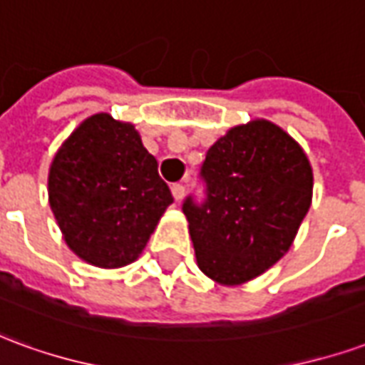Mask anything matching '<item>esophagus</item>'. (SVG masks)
<instances>
[{
  "label": "esophagus",
  "instance_id": "1",
  "mask_svg": "<svg viewBox=\"0 0 365 365\" xmlns=\"http://www.w3.org/2000/svg\"><path fill=\"white\" fill-rule=\"evenodd\" d=\"M183 193H185V185L183 183H174L172 185V195H174L175 201H180L183 197Z\"/></svg>",
  "mask_w": 365,
  "mask_h": 365
}]
</instances>
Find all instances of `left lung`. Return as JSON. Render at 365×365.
Instances as JSON below:
<instances>
[{
	"instance_id": "1",
	"label": "left lung",
	"mask_w": 365,
	"mask_h": 365,
	"mask_svg": "<svg viewBox=\"0 0 365 365\" xmlns=\"http://www.w3.org/2000/svg\"><path fill=\"white\" fill-rule=\"evenodd\" d=\"M199 178L205 199L183 201L199 269L240 285L289 250L313 197L309 158L264 119L232 127L207 150Z\"/></svg>"
}]
</instances>
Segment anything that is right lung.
<instances>
[{"label": "right lung", "mask_w": 365, "mask_h": 365, "mask_svg": "<svg viewBox=\"0 0 365 365\" xmlns=\"http://www.w3.org/2000/svg\"><path fill=\"white\" fill-rule=\"evenodd\" d=\"M48 201L72 252L97 268H123L140 256L174 197L135 127L97 113L56 152Z\"/></svg>", "instance_id": "obj_1"}]
</instances>
